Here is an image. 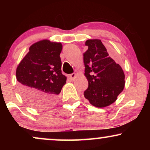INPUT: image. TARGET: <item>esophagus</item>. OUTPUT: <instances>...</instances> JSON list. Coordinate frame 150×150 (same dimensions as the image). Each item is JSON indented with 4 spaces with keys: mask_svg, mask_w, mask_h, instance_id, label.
Instances as JSON below:
<instances>
[{
    "mask_svg": "<svg viewBox=\"0 0 150 150\" xmlns=\"http://www.w3.org/2000/svg\"><path fill=\"white\" fill-rule=\"evenodd\" d=\"M76 74L75 73H73V74H71L69 75V78H70V80L71 81H74V79L76 78Z\"/></svg>",
    "mask_w": 150,
    "mask_h": 150,
    "instance_id": "esophagus-1",
    "label": "esophagus"
}]
</instances>
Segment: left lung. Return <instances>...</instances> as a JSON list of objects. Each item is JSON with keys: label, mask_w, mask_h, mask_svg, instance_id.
I'll return each instance as SVG.
<instances>
[{"label": "left lung", "mask_w": 150, "mask_h": 150, "mask_svg": "<svg viewBox=\"0 0 150 150\" xmlns=\"http://www.w3.org/2000/svg\"><path fill=\"white\" fill-rule=\"evenodd\" d=\"M85 45L88 50L83 54V61L89 86L84 96L93 106L106 107L115 102L124 89V71L108 56L101 40H88Z\"/></svg>", "instance_id": "1"}]
</instances>
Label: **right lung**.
I'll return each instance as SVG.
<instances>
[{
    "label": "right lung",
    "instance_id": "right-lung-1",
    "mask_svg": "<svg viewBox=\"0 0 150 150\" xmlns=\"http://www.w3.org/2000/svg\"><path fill=\"white\" fill-rule=\"evenodd\" d=\"M61 43L44 40L30 46L16 69L19 91L33 107L46 109L56 103L66 83L61 73Z\"/></svg>",
    "mask_w": 150,
    "mask_h": 150
}]
</instances>
